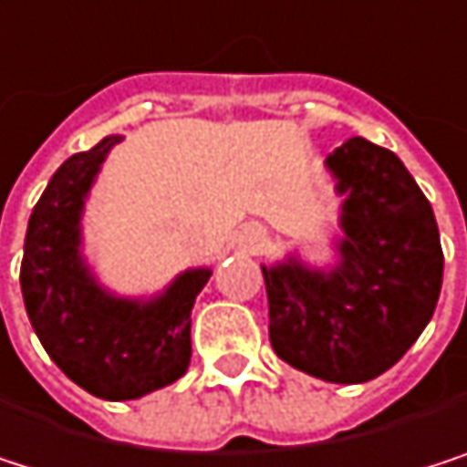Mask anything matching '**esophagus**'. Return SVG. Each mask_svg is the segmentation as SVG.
<instances>
[{"label": "esophagus", "mask_w": 467, "mask_h": 467, "mask_svg": "<svg viewBox=\"0 0 467 467\" xmlns=\"http://www.w3.org/2000/svg\"><path fill=\"white\" fill-rule=\"evenodd\" d=\"M265 244H268V232H265L263 226H249V229H246L244 246H246L249 252H260Z\"/></svg>", "instance_id": "1"}]
</instances>
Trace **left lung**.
<instances>
[{
	"instance_id": "obj_1",
	"label": "left lung",
	"mask_w": 467,
	"mask_h": 467,
	"mask_svg": "<svg viewBox=\"0 0 467 467\" xmlns=\"http://www.w3.org/2000/svg\"><path fill=\"white\" fill-rule=\"evenodd\" d=\"M342 193L337 265L298 257L263 265L276 356L328 383H367L391 369L427 328L443 249L435 213L386 147L361 136L326 158Z\"/></svg>"
}]
</instances>
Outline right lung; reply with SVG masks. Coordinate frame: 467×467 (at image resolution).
I'll list each match as a JSON object with an SVG mask.
<instances>
[{
	"label": "right lung",
	"mask_w": 467,
	"mask_h": 467,
	"mask_svg": "<svg viewBox=\"0 0 467 467\" xmlns=\"http://www.w3.org/2000/svg\"><path fill=\"white\" fill-rule=\"evenodd\" d=\"M122 136L70 155L37 199L24 241L21 293L48 358L100 400H139L185 375L191 309L210 268L180 274L155 298H119L98 285L81 254L84 199Z\"/></svg>",
	"instance_id": "add662e5"
}]
</instances>
